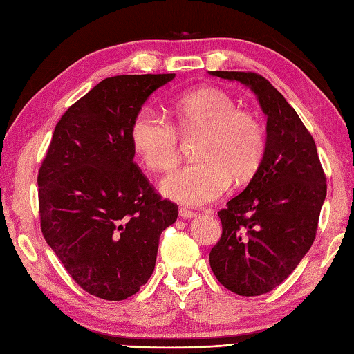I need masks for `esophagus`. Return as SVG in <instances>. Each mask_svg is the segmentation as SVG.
Here are the masks:
<instances>
[{
	"instance_id": "1",
	"label": "esophagus",
	"mask_w": 354,
	"mask_h": 354,
	"mask_svg": "<svg viewBox=\"0 0 354 354\" xmlns=\"http://www.w3.org/2000/svg\"><path fill=\"white\" fill-rule=\"evenodd\" d=\"M179 216L183 217V219H193L196 213L192 212V209H187V208H181L179 209Z\"/></svg>"
}]
</instances>
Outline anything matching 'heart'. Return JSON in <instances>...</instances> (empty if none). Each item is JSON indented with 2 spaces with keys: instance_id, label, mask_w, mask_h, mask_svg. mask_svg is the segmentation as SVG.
<instances>
[{
  "instance_id": "b5f03b06",
  "label": "heart",
  "mask_w": 354,
  "mask_h": 354,
  "mask_svg": "<svg viewBox=\"0 0 354 354\" xmlns=\"http://www.w3.org/2000/svg\"><path fill=\"white\" fill-rule=\"evenodd\" d=\"M176 129L183 135L202 132L196 146L199 161L185 164L165 176L164 196L184 205H204L234 183H246L265 156L266 135L260 120L239 111L228 93L207 86L178 95L171 102ZM167 118L149 106L133 115L129 137L142 164L152 171H167L179 160V135Z\"/></svg>"
}]
</instances>
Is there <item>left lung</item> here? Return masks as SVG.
Segmentation results:
<instances>
[{
	"mask_svg": "<svg viewBox=\"0 0 354 354\" xmlns=\"http://www.w3.org/2000/svg\"><path fill=\"white\" fill-rule=\"evenodd\" d=\"M209 74L250 88L268 118L263 161L246 189L217 213L222 236L209 252L222 286L257 297L281 284L310 250L326 175L310 132L269 80L243 71Z\"/></svg>",
	"mask_w": 354,
	"mask_h": 354,
	"instance_id": "obj_1",
	"label": "left lung"
}]
</instances>
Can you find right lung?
<instances>
[{"label": "right lung", "mask_w": 354, "mask_h": 354, "mask_svg": "<svg viewBox=\"0 0 354 354\" xmlns=\"http://www.w3.org/2000/svg\"><path fill=\"white\" fill-rule=\"evenodd\" d=\"M175 74L114 76L68 108L37 175L44 239L82 289L109 301L140 290L178 205L133 162L129 129L150 94Z\"/></svg>", "instance_id": "1"}]
</instances>
